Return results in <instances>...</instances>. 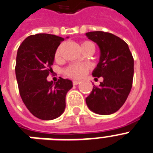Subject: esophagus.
<instances>
[{
    "label": "esophagus",
    "mask_w": 153,
    "mask_h": 153,
    "mask_svg": "<svg viewBox=\"0 0 153 153\" xmlns=\"http://www.w3.org/2000/svg\"><path fill=\"white\" fill-rule=\"evenodd\" d=\"M79 83H80L79 81H73V85H78Z\"/></svg>",
    "instance_id": "esophagus-1"
}]
</instances>
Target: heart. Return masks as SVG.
I'll return each instance as SVG.
<instances>
[{"mask_svg": "<svg viewBox=\"0 0 153 153\" xmlns=\"http://www.w3.org/2000/svg\"><path fill=\"white\" fill-rule=\"evenodd\" d=\"M90 46L94 47L93 44L89 42H84L81 45L82 49L90 47ZM62 49V45H60L57 48L56 51H55V58H59L61 55ZM88 69H89V66L87 64H71V65H68L65 69L64 72H65V74L67 76L70 77V78L78 79V78H81L83 76H85L86 75V73L88 72Z\"/></svg>", "mask_w": 153, "mask_h": 153, "instance_id": "b5f03b06", "label": "heart"}]
</instances>
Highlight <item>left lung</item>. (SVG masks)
Returning <instances> with one entry per match:
<instances>
[{
    "mask_svg": "<svg viewBox=\"0 0 153 153\" xmlns=\"http://www.w3.org/2000/svg\"><path fill=\"white\" fill-rule=\"evenodd\" d=\"M100 50L99 62L93 77H102L99 87L93 86L85 99L91 111L99 115H111L123 105L132 86L134 60L128 45L119 37L103 31L85 34Z\"/></svg>",
    "mask_w": 153,
    "mask_h": 153,
    "instance_id": "1",
    "label": "left lung"
}]
</instances>
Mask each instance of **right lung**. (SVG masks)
<instances>
[{
    "mask_svg": "<svg viewBox=\"0 0 153 153\" xmlns=\"http://www.w3.org/2000/svg\"><path fill=\"white\" fill-rule=\"evenodd\" d=\"M64 38L37 34L25 38L18 49L15 73L20 95L30 112L42 120H52L65 109V97L73 87L69 79L55 83L47 77L54 63L57 48Z\"/></svg>",
    "mask_w": 153,
    "mask_h": 153,
    "instance_id": "obj_1",
    "label": "right lung"
}]
</instances>
